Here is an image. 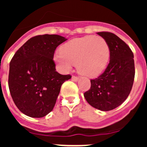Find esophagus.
<instances>
[{"label": "esophagus", "mask_w": 147, "mask_h": 147, "mask_svg": "<svg viewBox=\"0 0 147 147\" xmlns=\"http://www.w3.org/2000/svg\"><path fill=\"white\" fill-rule=\"evenodd\" d=\"M79 80H80V78L77 77V76H72V80L73 81H74V82H78L79 81Z\"/></svg>", "instance_id": "esophagus-1"}]
</instances>
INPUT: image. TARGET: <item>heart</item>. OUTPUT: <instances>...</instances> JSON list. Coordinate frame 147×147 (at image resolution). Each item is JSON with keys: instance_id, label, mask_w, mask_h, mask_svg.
<instances>
[{"instance_id": "obj_1", "label": "heart", "mask_w": 147, "mask_h": 147, "mask_svg": "<svg viewBox=\"0 0 147 147\" xmlns=\"http://www.w3.org/2000/svg\"><path fill=\"white\" fill-rule=\"evenodd\" d=\"M110 50L107 42L101 37L88 35L66 42L61 52L54 55V61L61 69L69 71L74 63L80 74L94 77L103 72L110 60Z\"/></svg>"}]
</instances>
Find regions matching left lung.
<instances>
[{"label": "left lung", "mask_w": 147, "mask_h": 147, "mask_svg": "<svg viewBox=\"0 0 147 147\" xmlns=\"http://www.w3.org/2000/svg\"><path fill=\"white\" fill-rule=\"evenodd\" d=\"M97 34L108 43L110 62L102 75L90 80L91 86L84 96L92 107L109 111L121 105L130 93L135 78L134 56L129 46L114 34Z\"/></svg>", "instance_id": "8db88e82"}]
</instances>
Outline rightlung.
Here are the masks:
<instances>
[{"label": "right lung", "mask_w": 147, "mask_h": 147, "mask_svg": "<svg viewBox=\"0 0 147 147\" xmlns=\"http://www.w3.org/2000/svg\"><path fill=\"white\" fill-rule=\"evenodd\" d=\"M66 40L57 34L35 36L11 59L9 88L15 105L23 114L42 118L54 108L61 86L71 78L56 71L53 60L57 47Z\"/></svg>", "instance_id": "1"}]
</instances>
